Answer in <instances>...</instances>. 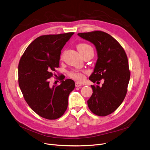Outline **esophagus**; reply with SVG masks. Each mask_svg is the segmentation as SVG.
<instances>
[{"mask_svg": "<svg viewBox=\"0 0 150 150\" xmlns=\"http://www.w3.org/2000/svg\"><path fill=\"white\" fill-rule=\"evenodd\" d=\"M81 85H82V84H81L79 83H78V82H76V83H75V87H80Z\"/></svg>", "mask_w": 150, "mask_h": 150, "instance_id": "esophagus-1", "label": "esophagus"}]
</instances>
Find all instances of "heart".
Masks as SVG:
<instances>
[{"mask_svg": "<svg viewBox=\"0 0 150 150\" xmlns=\"http://www.w3.org/2000/svg\"><path fill=\"white\" fill-rule=\"evenodd\" d=\"M77 49L78 51L81 53V55L83 54L93 51V48L85 43H81L77 45ZM87 72L86 71H83V72H79V71H72L69 73V75L71 78L72 79L78 81H82L84 79L85 76L84 74H86Z\"/></svg>", "mask_w": 150, "mask_h": 150, "instance_id": "b5f03b06", "label": "heart"}]
</instances>
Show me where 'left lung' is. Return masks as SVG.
<instances>
[{"instance_id":"left-lung-1","label":"left lung","mask_w":150,"mask_h":150,"mask_svg":"<svg viewBox=\"0 0 150 150\" xmlns=\"http://www.w3.org/2000/svg\"><path fill=\"white\" fill-rule=\"evenodd\" d=\"M78 35L93 44L97 51L98 60L89 79L94 83L104 81L101 87L91 86L93 93L87 100L88 106L93 114L106 116L117 110L126 95L130 76L127 55L107 33L93 31Z\"/></svg>"}]
</instances>
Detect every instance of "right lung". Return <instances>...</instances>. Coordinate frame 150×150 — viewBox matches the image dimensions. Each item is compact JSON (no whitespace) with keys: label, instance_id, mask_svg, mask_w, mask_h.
Wrapping results in <instances>:
<instances>
[{"label":"right lung","instance_id":"right-lung-1","mask_svg":"<svg viewBox=\"0 0 150 150\" xmlns=\"http://www.w3.org/2000/svg\"><path fill=\"white\" fill-rule=\"evenodd\" d=\"M74 34L69 32L40 36L28 47L18 64V84L24 98L38 115L48 120L62 117L67 110L68 97L74 81L64 80L59 86L50 84L52 71L59 67L61 51Z\"/></svg>","mask_w":150,"mask_h":150}]
</instances>
